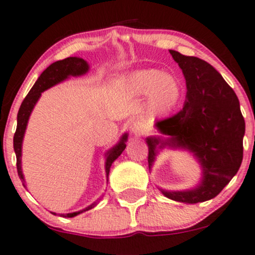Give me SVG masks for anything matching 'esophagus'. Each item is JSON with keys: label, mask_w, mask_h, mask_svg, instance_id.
<instances>
[{"label": "esophagus", "mask_w": 255, "mask_h": 255, "mask_svg": "<svg viewBox=\"0 0 255 255\" xmlns=\"http://www.w3.org/2000/svg\"><path fill=\"white\" fill-rule=\"evenodd\" d=\"M130 131L133 135L141 136L143 134V131H145V127H143V125L141 124V122H135V124H133V126L130 127Z\"/></svg>", "instance_id": "obj_1"}]
</instances>
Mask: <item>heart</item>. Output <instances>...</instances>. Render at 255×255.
<instances>
[{
  "instance_id": "1",
  "label": "heart",
  "mask_w": 255,
  "mask_h": 255,
  "mask_svg": "<svg viewBox=\"0 0 255 255\" xmlns=\"http://www.w3.org/2000/svg\"><path fill=\"white\" fill-rule=\"evenodd\" d=\"M129 85L139 95H148L149 107L155 114H167L182 98L180 83L172 76L164 75L160 70L145 69L134 72Z\"/></svg>"
}]
</instances>
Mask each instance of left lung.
Masks as SVG:
<instances>
[{
	"label": "left lung",
	"mask_w": 255,
	"mask_h": 255,
	"mask_svg": "<svg viewBox=\"0 0 255 255\" xmlns=\"http://www.w3.org/2000/svg\"><path fill=\"white\" fill-rule=\"evenodd\" d=\"M183 70L186 101L171 118L159 120L155 127L167 140L147 137L148 165L157 148L182 147L195 153L203 167V179L189 191H164L167 198L183 203H198L216 197L240 168L244 157L245 120L234 90L207 61L170 51Z\"/></svg>",
	"instance_id": "obj_1"
}]
</instances>
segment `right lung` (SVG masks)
Segmentation results:
<instances>
[{"label":"right lung","instance_id":"right-lung-1","mask_svg":"<svg viewBox=\"0 0 255 255\" xmlns=\"http://www.w3.org/2000/svg\"><path fill=\"white\" fill-rule=\"evenodd\" d=\"M89 70L88 63L82 58L77 57H69L65 58L63 60H58L56 63L51 64L44 72L40 75L38 81L35 82V84L33 85V88L30 89L28 95L24 97V100L21 103V107L17 113V126H16V131L14 134V151L16 154V168H17V174H19L20 179L24 182L22 171H21V147H22V140L24 135V130H26L27 122H28L29 115L32 113L33 108H34L36 101L39 100L40 95L42 91H45L46 89L53 87V85L58 84V83L66 79L69 76H81L84 75ZM126 141H127V134H125L122 136V139L118 145L113 147L112 149H109L106 154V173L107 177L109 176L110 166H112L113 161L116 158L120 157L124 149L126 148ZM24 185V184H23ZM96 203H93L89 205L88 208L83 209L77 213H71V214H65L64 217H73L78 214L83 213V211L90 210L91 208H94ZM53 215H56L54 213H52Z\"/></svg>","mask_w":255,"mask_h":255}]
</instances>
